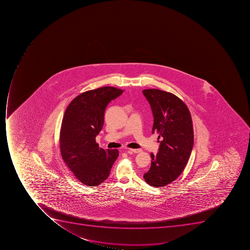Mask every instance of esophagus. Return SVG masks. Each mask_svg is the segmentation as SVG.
Wrapping results in <instances>:
<instances>
[{
	"instance_id": "obj_1",
	"label": "esophagus",
	"mask_w": 250,
	"mask_h": 250,
	"mask_svg": "<svg viewBox=\"0 0 250 250\" xmlns=\"http://www.w3.org/2000/svg\"><path fill=\"white\" fill-rule=\"evenodd\" d=\"M128 151H131V152H134V153H139L142 151V149H133V148H129Z\"/></svg>"
}]
</instances>
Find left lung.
<instances>
[{
    "mask_svg": "<svg viewBox=\"0 0 250 250\" xmlns=\"http://www.w3.org/2000/svg\"><path fill=\"white\" fill-rule=\"evenodd\" d=\"M154 117L152 133L159 134V152L151 154V167L144 174L152 187H163L181 175L194 144L192 120L187 105L172 93L144 90Z\"/></svg>",
    "mask_w": 250,
    "mask_h": 250,
    "instance_id": "8db88e82",
    "label": "left lung"
}]
</instances>
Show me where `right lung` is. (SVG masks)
<instances>
[{
    "instance_id": "add662e5",
    "label": "right lung",
    "mask_w": 250,
    "mask_h": 250,
    "mask_svg": "<svg viewBox=\"0 0 250 250\" xmlns=\"http://www.w3.org/2000/svg\"><path fill=\"white\" fill-rule=\"evenodd\" d=\"M123 90L103 87L76 97L67 107L60 131V151L67 167L80 182L95 187L108 178L117 149L99 147L95 137L103 129L104 110Z\"/></svg>"
}]
</instances>
